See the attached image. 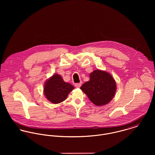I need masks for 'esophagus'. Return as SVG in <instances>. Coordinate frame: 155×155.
Wrapping results in <instances>:
<instances>
[{"mask_svg":"<svg viewBox=\"0 0 155 155\" xmlns=\"http://www.w3.org/2000/svg\"><path fill=\"white\" fill-rule=\"evenodd\" d=\"M82 82H80V83H78V84H75V87H76V88H80L81 87V85H82Z\"/></svg>","mask_w":155,"mask_h":155,"instance_id":"34e87169","label":"esophagus"}]
</instances>
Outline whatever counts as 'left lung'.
Masks as SVG:
<instances>
[{
	"instance_id": "obj_1",
	"label": "left lung",
	"mask_w": 155,
	"mask_h": 155,
	"mask_svg": "<svg viewBox=\"0 0 155 155\" xmlns=\"http://www.w3.org/2000/svg\"><path fill=\"white\" fill-rule=\"evenodd\" d=\"M90 80L82 85L81 89L96 106L107 104L114 97L116 84L113 76L106 71L95 70L89 74Z\"/></svg>"
}]
</instances>
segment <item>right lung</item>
<instances>
[{
	"label": "right lung",
	"instance_id": "obj_1",
	"mask_svg": "<svg viewBox=\"0 0 155 155\" xmlns=\"http://www.w3.org/2000/svg\"><path fill=\"white\" fill-rule=\"evenodd\" d=\"M74 87L65 82L58 74H55L45 82L44 88L45 96L53 104H58L64 101L69 93Z\"/></svg>",
	"mask_w": 155,
	"mask_h": 155
}]
</instances>
